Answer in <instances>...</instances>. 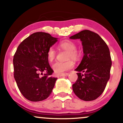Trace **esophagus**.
Wrapping results in <instances>:
<instances>
[{"label":"esophagus","mask_w":123,"mask_h":123,"mask_svg":"<svg viewBox=\"0 0 123 123\" xmlns=\"http://www.w3.org/2000/svg\"><path fill=\"white\" fill-rule=\"evenodd\" d=\"M69 73H64V74H60L58 76L59 77H62V76H67V75H68Z\"/></svg>","instance_id":"esophagus-1"}]
</instances>
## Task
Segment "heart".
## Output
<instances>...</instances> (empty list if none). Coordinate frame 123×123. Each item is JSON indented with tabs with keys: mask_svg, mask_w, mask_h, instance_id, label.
<instances>
[{
	"mask_svg": "<svg viewBox=\"0 0 123 123\" xmlns=\"http://www.w3.org/2000/svg\"><path fill=\"white\" fill-rule=\"evenodd\" d=\"M59 46L63 50L68 51L67 59L70 58L76 60L80 56V53L76 50L77 45L73 41L70 40H64L60 42ZM47 56L49 62H53L56 56V51L53 47L49 48L47 53ZM74 65V63L72 60H69L66 62H56L53 65V69L56 74H62L65 72L72 69Z\"/></svg>",
	"mask_w": 123,
	"mask_h": 123,
	"instance_id": "b5f03b06",
	"label": "heart"
}]
</instances>
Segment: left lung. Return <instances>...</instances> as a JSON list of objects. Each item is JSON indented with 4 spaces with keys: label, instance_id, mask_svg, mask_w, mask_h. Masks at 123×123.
I'll return each instance as SVG.
<instances>
[{
    "label": "left lung",
    "instance_id": "1",
    "mask_svg": "<svg viewBox=\"0 0 123 123\" xmlns=\"http://www.w3.org/2000/svg\"><path fill=\"white\" fill-rule=\"evenodd\" d=\"M81 40L84 56L75 70L78 78L72 85L75 95L86 101L95 100L103 93L110 76V50L103 39L90 30H83L70 37Z\"/></svg>",
    "mask_w": 123,
    "mask_h": 123
}]
</instances>
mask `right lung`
I'll return each mask as SVG.
<instances>
[{
	"mask_svg": "<svg viewBox=\"0 0 123 123\" xmlns=\"http://www.w3.org/2000/svg\"><path fill=\"white\" fill-rule=\"evenodd\" d=\"M56 41L48 33H33L20 43L14 54V79L21 93L31 101L45 100L53 91L57 78L51 76L54 70L47 53Z\"/></svg>",
	"mask_w": 123,
	"mask_h": 123,
	"instance_id": "right-lung-1",
	"label": "right lung"
}]
</instances>
